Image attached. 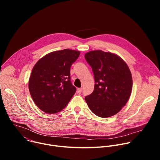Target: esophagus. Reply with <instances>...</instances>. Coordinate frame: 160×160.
<instances>
[{"label": "esophagus", "instance_id": "1", "mask_svg": "<svg viewBox=\"0 0 160 160\" xmlns=\"http://www.w3.org/2000/svg\"><path fill=\"white\" fill-rule=\"evenodd\" d=\"M82 91V88H77V93L78 94H81Z\"/></svg>", "mask_w": 160, "mask_h": 160}]
</instances>
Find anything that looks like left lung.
Returning a JSON list of instances; mask_svg holds the SVG:
<instances>
[{
    "label": "left lung",
    "instance_id": "left-lung-1",
    "mask_svg": "<svg viewBox=\"0 0 160 160\" xmlns=\"http://www.w3.org/2000/svg\"><path fill=\"white\" fill-rule=\"evenodd\" d=\"M85 58L96 82L93 92L85 98L87 105L98 117L116 115L131 94L132 78L128 66L118 55L101 50L87 52Z\"/></svg>",
    "mask_w": 160,
    "mask_h": 160
}]
</instances>
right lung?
Returning <instances> with one entry per match:
<instances>
[{
    "mask_svg": "<svg viewBox=\"0 0 160 160\" xmlns=\"http://www.w3.org/2000/svg\"><path fill=\"white\" fill-rule=\"evenodd\" d=\"M79 55V51L66 49L48 54L35 64L28 88L35 104L42 111L49 114L61 111L75 94L70 68Z\"/></svg>",
    "mask_w": 160,
    "mask_h": 160,
    "instance_id": "1",
    "label": "right lung"
}]
</instances>
